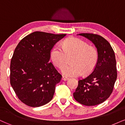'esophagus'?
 I'll use <instances>...</instances> for the list:
<instances>
[{
    "instance_id": "obj_1",
    "label": "esophagus",
    "mask_w": 125,
    "mask_h": 125,
    "mask_svg": "<svg viewBox=\"0 0 125 125\" xmlns=\"http://www.w3.org/2000/svg\"><path fill=\"white\" fill-rule=\"evenodd\" d=\"M62 79L63 81H67V80H68L69 78H68V77H66V76H63L62 78Z\"/></svg>"
}]
</instances>
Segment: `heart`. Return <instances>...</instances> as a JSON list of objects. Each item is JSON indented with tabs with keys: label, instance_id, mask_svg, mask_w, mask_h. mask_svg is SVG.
Returning a JSON list of instances; mask_svg holds the SVG:
<instances>
[{
	"label": "heart",
	"instance_id": "b5f03b06",
	"mask_svg": "<svg viewBox=\"0 0 125 125\" xmlns=\"http://www.w3.org/2000/svg\"><path fill=\"white\" fill-rule=\"evenodd\" d=\"M72 57L71 65L62 66L67 59ZM53 63L62 69V73L66 76L76 77L89 74L94 70L98 61V53L94 47L80 39L69 38L62 43V48L55 46L51 54Z\"/></svg>",
	"mask_w": 125,
	"mask_h": 125
}]
</instances>
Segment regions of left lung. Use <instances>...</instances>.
I'll return each mask as SVG.
<instances>
[{
  "label": "left lung",
  "instance_id": "obj_1",
  "mask_svg": "<svg viewBox=\"0 0 125 125\" xmlns=\"http://www.w3.org/2000/svg\"><path fill=\"white\" fill-rule=\"evenodd\" d=\"M95 45L98 61L92 73L79 80L73 93L74 99L85 106H95L105 101L113 92L117 78L115 54L111 45L101 36L81 33Z\"/></svg>",
  "mask_w": 125,
  "mask_h": 125
}]
</instances>
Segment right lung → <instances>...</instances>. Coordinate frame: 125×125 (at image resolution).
Listing matches in <instances>:
<instances>
[{
	"instance_id": "add662e5",
	"label": "right lung",
	"mask_w": 125,
	"mask_h": 125,
	"mask_svg": "<svg viewBox=\"0 0 125 125\" xmlns=\"http://www.w3.org/2000/svg\"><path fill=\"white\" fill-rule=\"evenodd\" d=\"M66 34L35 31L17 45L11 59L10 82L23 104L39 107L49 102L62 75L51 62V51Z\"/></svg>"
}]
</instances>
